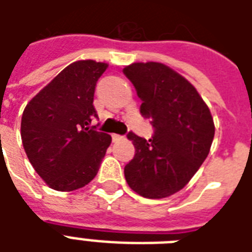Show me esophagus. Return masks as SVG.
Here are the masks:
<instances>
[{
	"label": "esophagus",
	"instance_id": "1",
	"mask_svg": "<svg viewBox=\"0 0 252 252\" xmlns=\"http://www.w3.org/2000/svg\"><path fill=\"white\" fill-rule=\"evenodd\" d=\"M112 139H113V142H120V140H123L124 139V136L123 135H112Z\"/></svg>",
	"mask_w": 252,
	"mask_h": 252
}]
</instances>
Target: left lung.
Wrapping results in <instances>:
<instances>
[{"instance_id": "8db88e82", "label": "left lung", "mask_w": 252, "mask_h": 252, "mask_svg": "<svg viewBox=\"0 0 252 252\" xmlns=\"http://www.w3.org/2000/svg\"><path fill=\"white\" fill-rule=\"evenodd\" d=\"M123 72L142 99L140 113L150 119L151 139L129 132L136 148L124 167L128 185L147 198L177 193L191 180L211 150L215 124L194 86L162 63H132Z\"/></svg>"}]
</instances>
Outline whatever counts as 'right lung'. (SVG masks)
I'll list each match as a JSON object with an SVG mask.
<instances>
[{
	"label": "right lung",
	"instance_id": "obj_1",
	"mask_svg": "<svg viewBox=\"0 0 252 252\" xmlns=\"http://www.w3.org/2000/svg\"><path fill=\"white\" fill-rule=\"evenodd\" d=\"M108 64L79 61L67 66L25 106L21 140L47 185L71 191L97 175L112 137L90 126L98 119L94 90Z\"/></svg>",
	"mask_w": 252,
	"mask_h": 252
}]
</instances>
